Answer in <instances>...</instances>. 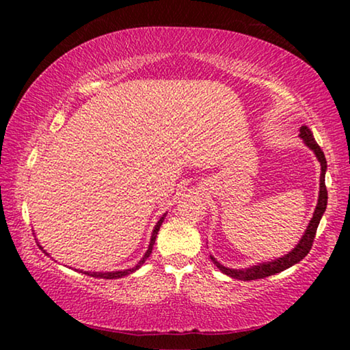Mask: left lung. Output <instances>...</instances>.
Here are the masks:
<instances>
[{
	"label": "left lung",
	"instance_id": "obj_1",
	"mask_svg": "<svg viewBox=\"0 0 350 350\" xmlns=\"http://www.w3.org/2000/svg\"><path fill=\"white\" fill-rule=\"evenodd\" d=\"M299 137L304 140V144L310 148V150L315 152V156L318 159V162L321 163V176H319V196H318V204H317V208L315 213H313V217L310 219L309 225H307V230L303 234V238L298 242V245H296L292 252H288L287 254H284L282 258H278L273 260H269V262H262V264H258V265H253V267H248V269H228V267H224L221 262H217V260L211 256L213 264L216 265V267L222 271V273L236 278V280H241V281H253V280H262V278H267L270 275H275V273H280V271H284L288 267H292V265L298 264L301 259H304L307 256V253L310 252L312 244H313V239H315V234H317V228L319 225V221H321V216L324 215L325 211V206H327V189H325V182H324V177H325V170H327V162H325V157H324V152L319 145L313 139V134L312 131L307 126H301L299 129Z\"/></svg>",
	"mask_w": 350,
	"mask_h": 350
}]
</instances>
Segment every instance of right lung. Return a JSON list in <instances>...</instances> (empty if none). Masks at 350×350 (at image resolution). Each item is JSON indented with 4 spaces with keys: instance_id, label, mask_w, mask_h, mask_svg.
Masks as SVG:
<instances>
[{
    "instance_id": "obj_1",
    "label": "right lung",
    "mask_w": 350,
    "mask_h": 350,
    "mask_svg": "<svg viewBox=\"0 0 350 350\" xmlns=\"http://www.w3.org/2000/svg\"><path fill=\"white\" fill-rule=\"evenodd\" d=\"M163 219H165V215L159 219V222L156 224V227H154V230H152V234H151V241H150V245H148V250H146V253L144 254V258H142L139 262H137V265H135V267H133V269H128V270H118V271H83L81 270V273H85V275H90V276H94V278H103V280H117V278H122V276H126V275H129V273H134L135 270L137 269H140L142 265H144V262L145 260L148 259V256H150L151 254V252H152V245H154V242H156V238H157V233H159V228H161V225H162V222H163ZM41 250H43V247H40ZM44 252V250H43ZM46 253V252H44ZM47 254V253H46Z\"/></svg>"
}]
</instances>
